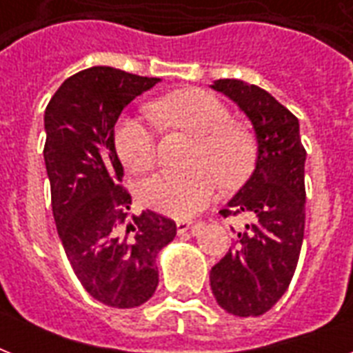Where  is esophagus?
<instances>
[{"label":"esophagus","instance_id":"esophagus-1","mask_svg":"<svg viewBox=\"0 0 353 353\" xmlns=\"http://www.w3.org/2000/svg\"><path fill=\"white\" fill-rule=\"evenodd\" d=\"M176 225H177V234H179V236L185 234L187 231L198 232V229H199V225H194L192 221H187V220H179Z\"/></svg>","mask_w":353,"mask_h":353}]
</instances>
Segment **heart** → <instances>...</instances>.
<instances>
[{"label":"heart","mask_w":353,"mask_h":353,"mask_svg":"<svg viewBox=\"0 0 353 353\" xmlns=\"http://www.w3.org/2000/svg\"><path fill=\"white\" fill-rule=\"evenodd\" d=\"M163 126L198 139L192 170H161L146 177L139 198L146 207L190 218L205 209L218 190V177L225 187H236L249 177L256 161V141L247 128L231 122L229 108L216 97L187 90L161 99L150 108ZM115 146L122 163L135 172L155 163L157 139L152 122L144 117H124L115 130Z\"/></svg>","instance_id":"1"}]
</instances>
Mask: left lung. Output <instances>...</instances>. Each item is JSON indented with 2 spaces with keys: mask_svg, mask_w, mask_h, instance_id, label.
I'll use <instances>...</instances> for the list:
<instances>
[{
  "mask_svg": "<svg viewBox=\"0 0 353 353\" xmlns=\"http://www.w3.org/2000/svg\"><path fill=\"white\" fill-rule=\"evenodd\" d=\"M232 101L252 124L256 165L221 216L243 214L245 229L210 269V290L227 313L258 317L279 302L301 254L306 223L304 163L299 119L274 97L243 80L210 85Z\"/></svg>",
  "mask_w": 353,
  "mask_h": 353,
  "instance_id": "8db88e82",
  "label": "left lung"
}]
</instances>
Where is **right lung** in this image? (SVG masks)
Listing matches in <instances>:
<instances>
[{
	"label": "right lung",
	"instance_id": "right-lung-1",
	"mask_svg": "<svg viewBox=\"0 0 353 353\" xmlns=\"http://www.w3.org/2000/svg\"><path fill=\"white\" fill-rule=\"evenodd\" d=\"M157 82L108 65L84 69L58 88L43 115V159L65 256L95 301L122 310L154 295L155 258L176 238V223L165 216H130L115 150L122 110Z\"/></svg>",
	"mask_w": 353,
	"mask_h": 353
}]
</instances>
